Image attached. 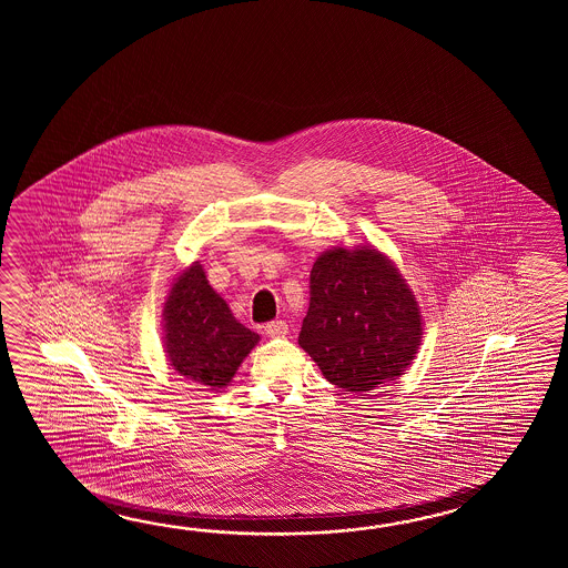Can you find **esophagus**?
I'll list each match as a JSON object with an SVG mask.
<instances>
[{
	"label": "esophagus",
	"instance_id": "obj_1",
	"mask_svg": "<svg viewBox=\"0 0 568 568\" xmlns=\"http://www.w3.org/2000/svg\"><path fill=\"white\" fill-rule=\"evenodd\" d=\"M267 337H286L288 335V325L284 321H272L267 323L266 328Z\"/></svg>",
	"mask_w": 568,
	"mask_h": 568
}]
</instances>
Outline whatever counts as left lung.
Listing matches in <instances>:
<instances>
[{
	"mask_svg": "<svg viewBox=\"0 0 568 568\" xmlns=\"http://www.w3.org/2000/svg\"><path fill=\"white\" fill-rule=\"evenodd\" d=\"M406 280L374 247H335L311 270V302L298 345L331 384L369 392L410 365L423 335Z\"/></svg>",
	"mask_w": 568,
	"mask_h": 568,
	"instance_id": "8db88e82",
	"label": "left lung"
}]
</instances>
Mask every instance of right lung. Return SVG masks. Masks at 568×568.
<instances>
[{"label":"right lung","instance_id":"1","mask_svg":"<svg viewBox=\"0 0 568 568\" xmlns=\"http://www.w3.org/2000/svg\"><path fill=\"white\" fill-rule=\"evenodd\" d=\"M164 345L170 365L201 386H227L260 335L231 314L209 286L199 262L174 280L164 304Z\"/></svg>","mask_w":568,"mask_h":568}]
</instances>
